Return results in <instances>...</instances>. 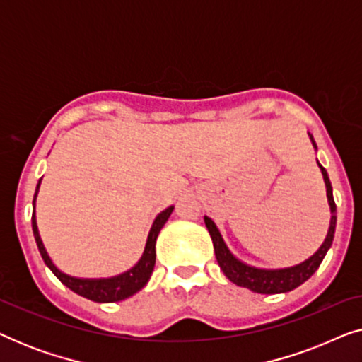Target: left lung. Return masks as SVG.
Listing matches in <instances>:
<instances>
[{"mask_svg":"<svg viewBox=\"0 0 362 362\" xmlns=\"http://www.w3.org/2000/svg\"><path fill=\"white\" fill-rule=\"evenodd\" d=\"M308 136L311 140V145H313L316 151L318 148H316L313 135H310L308 133ZM316 163H318L321 175H323V180H325V186H326V197H328L329 212H331L329 229L320 249L316 250L310 259H306L298 265L285 267V269H259V267L245 264V262L237 259V257L229 250V247L226 245V242L222 239L221 232L214 224V221H212L211 217L204 216V224L207 227V230H209L212 244H214L217 264H219L221 270L224 272V275L232 281V284L244 286L247 290L255 291V293H262V295L286 293V291L295 290L296 286L305 284V281L308 280L316 270H318L320 264L323 262L326 252L329 250V247L333 244V239H334L336 204L333 199V187H331L328 173H326L325 168L320 165L318 160H316Z\"/></svg>","mask_w":362,"mask_h":362,"instance_id":"8db88e82","label":"left lung"}]
</instances>
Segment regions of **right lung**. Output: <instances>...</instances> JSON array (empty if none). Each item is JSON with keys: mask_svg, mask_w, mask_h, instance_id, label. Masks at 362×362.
Listing matches in <instances>:
<instances>
[{"mask_svg": "<svg viewBox=\"0 0 362 362\" xmlns=\"http://www.w3.org/2000/svg\"><path fill=\"white\" fill-rule=\"evenodd\" d=\"M42 180V177H41ZM41 180H39L36 186V192H34L33 199V234L34 239H36L39 254H41L44 264H46L54 275L57 276L59 280L62 281L67 288H71L74 293L83 296V298L97 301V303H113V301H122L125 298H130L132 295H135L136 291H140L143 286L148 284L150 276L153 274V269H155L156 262V239L163 226L166 224L168 217L171 216V212L175 207L170 206L168 209L161 211L160 214L156 216V219L153 221V226L150 229V234H148L145 250H143V255L140 260L136 262L135 265L132 267L130 270L123 272L120 275L108 276V279H78V276H71L64 274L54 265V262L49 257L46 247L42 244L41 235H39L37 230V222H36V197L39 192V186H41Z\"/></svg>", "mask_w": 362, "mask_h": 362, "instance_id": "1", "label": "right lung"}]
</instances>
